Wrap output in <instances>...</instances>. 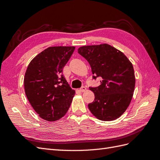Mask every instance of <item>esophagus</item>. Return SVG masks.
Returning a JSON list of instances; mask_svg holds the SVG:
<instances>
[{"label": "esophagus", "instance_id": "esophagus-1", "mask_svg": "<svg viewBox=\"0 0 160 160\" xmlns=\"http://www.w3.org/2000/svg\"><path fill=\"white\" fill-rule=\"evenodd\" d=\"M85 90H86V88H85V87H82V88L79 89V91H81V92H84Z\"/></svg>", "mask_w": 160, "mask_h": 160}]
</instances>
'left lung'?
Listing matches in <instances>:
<instances>
[{
    "label": "left lung",
    "mask_w": 160,
    "mask_h": 160,
    "mask_svg": "<svg viewBox=\"0 0 160 160\" xmlns=\"http://www.w3.org/2000/svg\"><path fill=\"white\" fill-rule=\"evenodd\" d=\"M78 52L89 62L93 78L101 77V85L90 88L93 102L88 108L95 118L102 121L119 118L133 98L135 78L133 65L123 53L108 44L83 46Z\"/></svg>",
    "instance_id": "obj_1"
}]
</instances>
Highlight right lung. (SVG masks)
<instances>
[{
  "instance_id": "obj_1",
  "label": "right lung",
  "mask_w": 160,
  "mask_h": 160,
  "mask_svg": "<svg viewBox=\"0 0 160 160\" xmlns=\"http://www.w3.org/2000/svg\"><path fill=\"white\" fill-rule=\"evenodd\" d=\"M75 47H50L38 54L28 65L24 78L27 98L42 119L59 120L70 108L75 91L62 75Z\"/></svg>"
}]
</instances>
